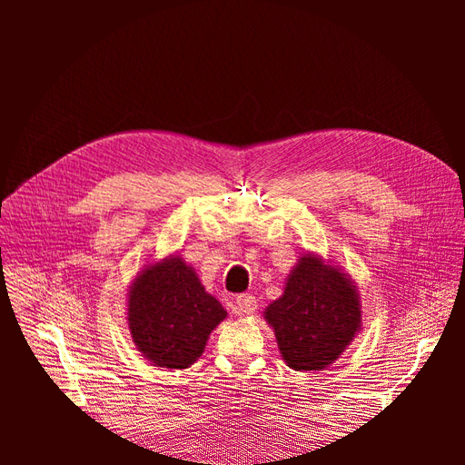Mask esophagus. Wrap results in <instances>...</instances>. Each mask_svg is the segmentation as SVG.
I'll return each instance as SVG.
<instances>
[{
  "instance_id": "obj_1",
  "label": "esophagus",
  "mask_w": 465,
  "mask_h": 465,
  "mask_svg": "<svg viewBox=\"0 0 465 465\" xmlns=\"http://www.w3.org/2000/svg\"><path fill=\"white\" fill-rule=\"evenodd\" d=\"M258 308V302H256V297H252L250 292H242L238 294V297L234 299V312L236 314H254Z\"/></svg>"
}]
</instances>
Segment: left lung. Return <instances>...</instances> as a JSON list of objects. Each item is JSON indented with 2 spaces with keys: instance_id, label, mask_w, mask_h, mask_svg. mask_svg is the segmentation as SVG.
Here are the masks:
<instances>
[{
  "instance_id": "obj_1",
  "label": "left lung",
  "mask_w": 465,
  "mask_h": 465,
  "mask_svg": "<svg viewBox=\"0 0 465 465\" xmlns=\"http://www.w3.org/2000/svg\"><path fill=\"white\" fill-rule=\"evenodd\" d=\"M285 362L294 371L326 369L361 328V308L351 281L320 258L304 256L283 297L265 311Z\"/></svg>"
}]
</instances>
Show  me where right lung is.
Listing matches in <instances>:
<instances>
[{"label":"right lung","instance_id":"1","mask_svg":"<svg viewBox=\"0 0 465 465\" xmlns=\"http://www.w3.org/2000/svg\"><path fill=\"white\" fill-rule=\"evenodd\" d=\"M224 316L221 302L180 258L147 267L130 291L134 343L157 367L188 369Z\"/></svg>","mask_w":465,"mask_h":465}]
</instances>
